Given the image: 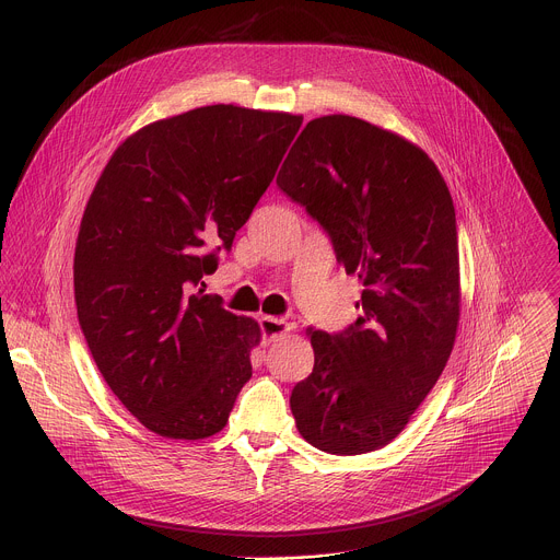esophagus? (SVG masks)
Here are the masks:
<instances>
[{"mask_svg":"<svg viewBox=\"0 0 560 560\" xmlns=\"http://www.w3.org/2000/svg\"><path fill=\"white\" fill-rule=\"evenodd\" d=\"M259 326H261V335H264L266 343H270L277 337H281V335L292 330V326L288 322H283V318H277V316H261L259 318Z\"/></svg>","mask_w":560,"mask_h":560,"instance_id":"esophagus-1","label":"esophagus"}]
</instances>
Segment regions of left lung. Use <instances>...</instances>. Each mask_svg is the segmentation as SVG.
I'll return each instance as SVG.
<instances>
[{
	"instance_id": "obj_1",
	"label": "left lung",
	"mask_w": 560,
	"mask_h": 560,
	"mask_svg": "<svg viewBox=\"0 0 560 560\" xmlns=\"http://www.w3.org/2000/svg\"><path fill=\"white\" fill-rule=\"evenodd\" d=\"M277 186L324 225L337 261L363 283L350 328H307L314 368L290 396L296 430L339 456L378 450L404 432L454 348L452 195L419 145L350 115L307 121Z\"/></svg>"
}]
</instances>
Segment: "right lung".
I'll return each instance as SVG.
<instances>
[{"instance_id": "obj_1", "label": "right lung", "mask_w": 560, "mask_h": 560, "mask_svg": "<svg viewBox=\"0 0 560 560\" xmlns=\"http://www.w3.org/2000/svg\"><path fill=\"white\" fill-rule=\"evenodd\" d=\"M301 124L195 108L130 135L95 184L72 266L79 326L113 394L159 436L221 432L253 376L259 324L195 288L232 248Z\"/></svg>"}]
</instances>
